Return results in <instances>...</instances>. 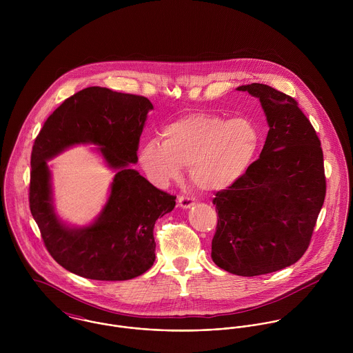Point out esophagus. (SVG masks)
<instances>
[{"label":"esophagus","mask_w":353,"mask_h":353,"mask_svg":"<svg viewBox=\"0 0 353 353\" xmlns=\"http://www.w3.org/2000/svg\"><path fill=\"white\" fill-rule=\"evenodd\" d=\"M179 205H181V208H183V209H189V208H192L196 201H194V199H192V197H188V196H181L179 197Z\"/></svg>","instance_id":"obj_1"}]
</instances>
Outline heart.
<instances>
[{"label":"heart","instance_id":"b5f03b06","mask_svg":"<svg viewBox=\"0 0 353 353\" xmlns=\"http://www.w3.org/2000/svg\"><path fill=\"white\" fill-rule=\"evenodd\" d=\"M261 144V130L250 118L197 112L167 125L163 143H145L139 160L160 188L176 181L182 165H189V176L199 189L221 192L246 175Z\"/></svg>","mask_w":353,"mask_h":353}]
</instances>
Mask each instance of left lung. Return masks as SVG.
I'll list each match as a JSON object with an SVG mask.
<instances>
[{
	"mask_svg": "<svg viewBox=\"0 0 353 353\" xmlns=\"http://www.w3.org/2000/svg\"><path fill=\"white\" fill-rule=\"evenodd\" d=\"M258 98L269 132L259 159L217 192L213 262L238 276H259L302 258L325 201L321 141L294 98L265 84L238 87Z\"/></svg>",
	"mask_w": 353,
	"mask_h": 353,
	"instance_id": "1",
	"label": "left lung"
}]
</instances>
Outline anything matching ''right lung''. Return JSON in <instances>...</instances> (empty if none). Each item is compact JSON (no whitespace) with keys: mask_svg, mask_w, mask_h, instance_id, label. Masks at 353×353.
I'll use <instances>...</instances> for the list:
<instances>
[{"mask_svg":"<svg viewBox=\"0 0 353 353\" xmlns=\"http://www.w3.org/2000/svg\"><path fill=\"white\" fill-rule=\"evenodd\" d=\"M151 101L140 95L90 87L63 101L45 122L31 153L30 209L45 246L66 270L91 280L122 281L154 262L153 227L171 212L175 196L156 189L130 168ZM77 143L101 146L117 174L100 216L85 228H69L53 212L47 160Z\"/></svg>","mask_w":353,"mask_h":353,"instance_id":"obj_1","label":"right lung"}]
</instances>
